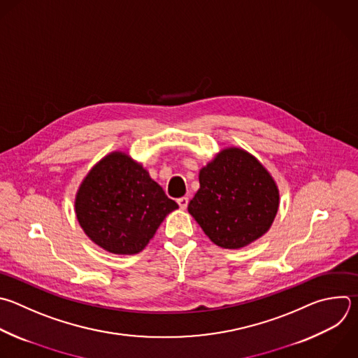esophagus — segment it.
<instances>
[{
  "label": "esophagus",
  "instance_id": "34e87169",
  "mask_svg": "<svg viewBox=\"0 0 358 358\" xmlns=\"http://www.w3.org/2000/svg\"><path fill=\"white\" fill-rule=\"evenodd\" d=\"M188 198L187 196H182V198H180V199H177V202H178V205H180V208L181 209H185L187 206H188Z\"/></svg>",
  "mask_w": 358,
  "mask_h": 358
}]
</instances>
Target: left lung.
Instances as JSON below:
<instances>
[{
	"instance_id": "left-lung-1",
	"label": "left lung",
	"mask_w": 358,
	"mask_h": 358,
	"mask_svg": "<svg viewBox=\"0 0 358 358\" xmlns=\"http://www.w3.org/2000/svg\"><path fill=\"white\" fill-rule=\"evenodd\" d=\"M280 191L270 171L242 148H224L199 170L189 215L210 242L242 249L266 234L278 212Z\"/></svg>"
}]
</instances>
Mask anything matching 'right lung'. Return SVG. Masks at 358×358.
I'll use <instances>...</instances> for the list:
<instances>
[{"label":"right lung","instance_id":"1","mask_svg":"<svg viewBox=\"0 0 358 358\" xmlns=\"http://www.w3.org/2000/svg\"><path fill=\"white\" fill-rule=\"evenodd\" d=\"M178 205L142 163L115 150L95 163L74 199L77 220L96 246L112 255H138Z\"/></svg>","mask_w":358,"mask_h":358}]
</instances>
